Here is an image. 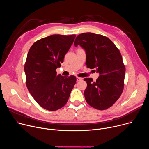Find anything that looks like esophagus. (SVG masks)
I'll return each instance as SVG.
<instances>
[{"mask_svg":"<svg viewBox=\"0 0 149 149\" xmlns=\"http://www.w3.org/2000/svg\"><path fill=\"white\" fill-rule=\"evenodd\" d=\"M81 80H82V78L78 77H77V81H81Z\"/></svg>","mask_w":149,"mask_h":149,"instance_id":"1","label":"esophagus"}]
</instances>
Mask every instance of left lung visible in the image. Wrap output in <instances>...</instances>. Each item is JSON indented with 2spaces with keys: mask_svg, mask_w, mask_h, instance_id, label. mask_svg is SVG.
Wrapping results in <instances>:
<instances>
[{
  "mask_svg": "<svg viewBox=\"0 0 149 149\" xmlns=\"http://www.w3.org/2000/svg\"><path fill=\"white\" fill-rule=\"evenodd\" d=\"M74 45L86 50L87 67L100 74L95 82L91 78L84 79L87 83L84 91L87 102L100 110L110 108L120 98L124 86L125 68L120 51L107 37L90 32L78 35Z\"/></svg>",
  "mask_w": 149,
  "mask_h": 149,
  "instance_id": "obj_1",
  "label": "left lung"
}]
</instances>
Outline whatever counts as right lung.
<instances>
[{
	"label": "right lung",
	"mask_w": 149,
	"mask_h": 149,
	"mask_svg": "<svg viewBox=\"0 0 149 149\" xmlns=\"http://www.w3.org/2000/svg\"><path fill=\"white\" fill-rule=\"evenodd\" d=\"M75 35H52L32 45L25 64L26 87L36 102L49 111H56L67 102L76 83L74 75L56 74V70L67 53Z\"/></svg>",
	"instance_id": "right-lung-1"
}]
</instances>
